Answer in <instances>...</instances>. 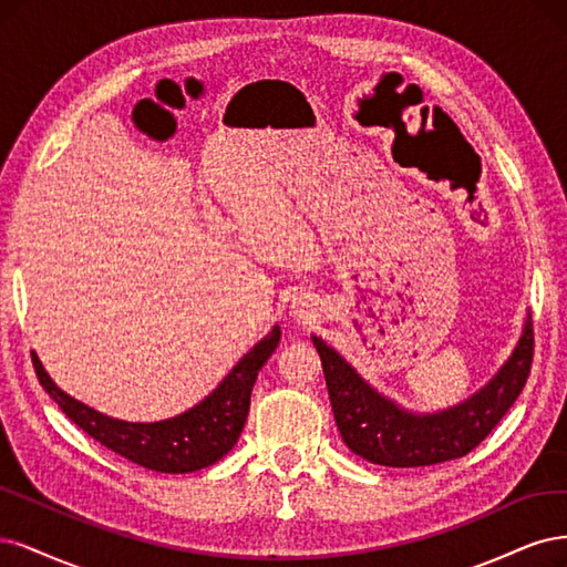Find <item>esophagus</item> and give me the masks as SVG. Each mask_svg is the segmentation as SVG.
I'll return each mask as SVG.
<instances>
[{"label":"esophagus","mask_w":567,"mask_h":567,"mask_svg":"<svg viewBox=\"0 0 567 567\" xmlns=\"http://www.w3.org/2000/svg\"><path fill=\"white\" fill-rule=\"evenodd\" d=\"M316 303H313V299H306V297H299V299H295V303H291V316H295L297 320H310L313 318V313H316V308H313Z\"/></svg>","instance_id":"34e87169"}]
</instances>
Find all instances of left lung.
<instances>
[{"instance_id":"obj_1","label":"left lung","mask_w":567,"mask_h":567,"mask_svg":"<svg viewBox=\"0 0 567 567\" xmlns=\"http://www.w3.org/2000/svg\"><path fill=\"white\" fill-rule=\"evenodd\" d=\"M343 443L362 460L393 468L460 460L478 447L520 395L533 368L535 332L527 320L499 372L464 403L433 414L408 412L374 391L332 346L313 337Z\"/></svg>"}]
</instances>
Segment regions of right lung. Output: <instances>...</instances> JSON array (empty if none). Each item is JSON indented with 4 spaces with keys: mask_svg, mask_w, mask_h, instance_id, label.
Listing matches in <instances>:
<instances>
[{
    "mask_svg": "<svg viewBox=\"0 0 567 567\" xmlns=\"http://www.w3.org/2000/svg\"><path fill=\"white\" fill-rule=\"evenodd\" d=\"M278 341L280 327L276 324L235 364L230 374L218 383L203 403L184 414L151 424L122 422V419L96 412L94 408L61 391L47 374L44 364L34 351L32 364L44 391L94 441L143 468L159 473H193L216 464L235 447L249 414L254 381H257L259 370L270 353L276 351Z\"/></svg>",
    "mask_w": 567,
    "mask_h": 567,
    "instance_id": "add662e5",
    "label": "right lung"
}]
</instances>
